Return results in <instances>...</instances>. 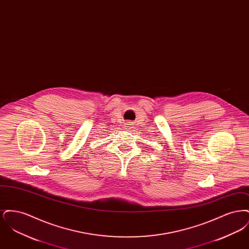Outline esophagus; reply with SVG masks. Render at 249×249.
<instances>
[{"label":"esophagus","mask_w":249,"mask_h":249,"mask_svg":"<svg viewBox=\"0 0 249 249\" xmlns=\"http://www.w3.org/2000/svg\"><path fill=\"white\" fill-rule=\"evenodd\" d=\"M125 125H126V127H127V128H131L130 126H131L132 124H131V122H130V121H127V122L125 123Z\"/></svg>","instance_id":"obj_1"}]
</instances>
